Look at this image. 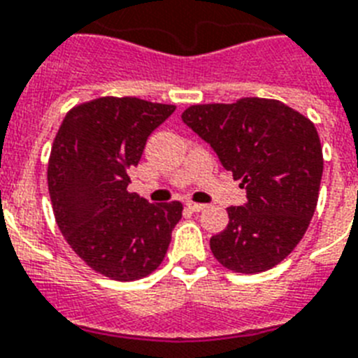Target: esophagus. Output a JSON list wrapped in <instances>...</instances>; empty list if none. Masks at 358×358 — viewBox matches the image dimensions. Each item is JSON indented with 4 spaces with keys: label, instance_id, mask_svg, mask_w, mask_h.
<instances>
[{
    "label": "esophagus",
    "instance_id": "esophagus-1",
    "mask_svg": "<svg viewBox=\"0 0 358 358\" xmlns=\"http://www.w3.org/2000/svg\"><path fill=\"white\" fill-rule=\"evenodd\" d=\"M187 208L191 211H202L206 208V204H199V202H187Z\"/></svg>",
    "mask_w": 358,
    "mask_h": 358
}]
</instances>
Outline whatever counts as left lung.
I'll list each match as a JSON object with an SVG mask.
<instances>
[{
	"label": "left lung",
	"instance_id": "8db88e82",
	"mask_svg": "<svg viewBox=\"0 0 358 358\" xmlns=\"http://www.w3.org/2000/svg\"><path fill=\"white\" fill-rule=\"evenodd\" d=\"M182 121L246 189L209 241L215 259L241 274L272 268L296 248L318 202L324 156L315 124L274 99L194 104Z\"/></svg>",
	"mask_w": 358,
	"mask_h": 358
}]
</instances>
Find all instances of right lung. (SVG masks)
<instances>
[{
  "label": "right lung",
  "mask_w": 358,
  "mask_h": 358,
  "mask_svg": "<svg viewBox=\"0 0 358 358\" xmlns=\"http://www.w3.org/2000/svg\"><path fill=\"white\" fill-rule=\"evenodd\" d=\"M176 110L136 97H101L64 117L49 156L55 219L75 254L110 280L149 275L164 261L180 202L129 193L150 134Z\"/></svg>",
  "instance_id": "add662e5"
}]
</instances>
